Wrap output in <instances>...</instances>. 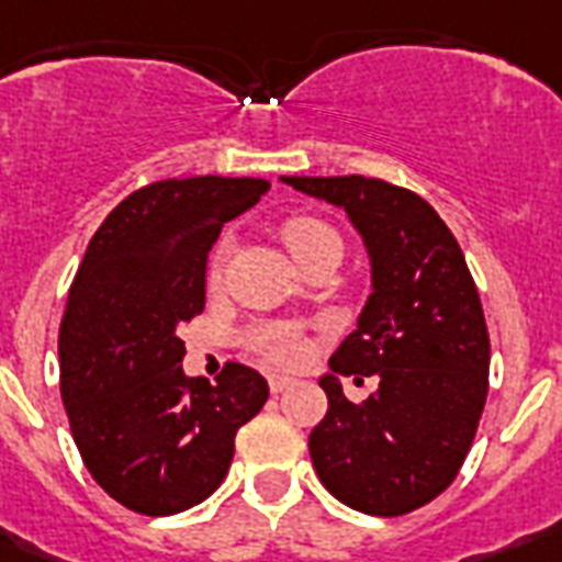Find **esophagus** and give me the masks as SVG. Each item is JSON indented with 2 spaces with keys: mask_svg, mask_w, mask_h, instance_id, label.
Here are the masks:
<instances>
[{
  "mask_svg": "<svg viewBox=\"0 0 562 562\" xmlns=\"http://www.w3.org/2000/svg\"><path fill=\"white\" fill-rule=\"evenodd\" d=\"M295 381L293 378H284V375H269V390H272V393H284V390H290V386H293Z\"/></svg>",
  "mask_w": 562,
  "mask_h": 562,
  "instance_id": "obj_1",
  "label": "esophagus"
}]
</instances>
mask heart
Here are the masks:
<instances>
[{"label": "heart", "mask_w": 562, "mask_h": 562, "mask_svg": "<svg viewBox=\"0 0 562 562\" xmlns=\"http://www.w3.org/2000/svg\"><path fill=\"white\" fill-rule=\"evenodd\" d=\"M281 240L302 267L313 263L322 255H328V251L342 255L340 232L316 213H290V216H284ZM228 251L232 249H228L225 240L213 246L211 260H207V281L211 284L222 281V272H225V263H228ZM246 340H249L251 355H258L260 360L276 363V367H299V363L311 358V340L295 325H263V328L251 330Z\"/></svg>", "instance_id": "b5f03b06"}]
</instances>
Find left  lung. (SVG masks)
Masks as SVG:
<instances>
[{"label":"left lung","instance_id":"8db88e82","mask_svg":"<svg viewBox=\"0 0 562 562\" xmlns=\"http://www.w3.org/2000/svg\"><path fill=\"white\" fill-rule=\"evenodd\" d=\"M284 181L346 207L372 258V295L330 369L378 375V393L355 404L337 378H322L328 413L307 439L313 469L360 513L419 510L458 477L484 413L490 334L475 278L446 222L407 187L363 176Z\"/></svg>","mask_w":562,"mask_h":562}]
</instances>
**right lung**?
Listing matches in <instances>:
<instances>
[{
	"mask_svg": "<svg viewBox=\"0 0 562 562\" xmlns=\"http://www.w3.org/2000/svg\"><path fill=\"white\" fill-rule=\"evenodd\" d=\"M267 193V178L151 181L87 243L58 330L60 398L87 472L128 510L204 502L228 475L237 430L267 404V381L234 360L216 386L187 378L178 337L204 311L222 225Z\"/></svg>",
	"mask_w": 562,
	"mask_h": 562,
	"instance_id": "add662e5",
	"label": "right lung"
}]
</instances>
